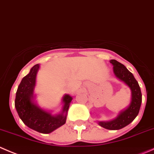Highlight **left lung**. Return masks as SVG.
Here are the masks:
<instances>
[{"label":"left lung","instance_id":"obj_1","mask_svg":"<svg viewBox=\"0 0 154 154\" xmlns=\"http://www.w3.org/2000/svg\"><path fill=\"white\" fill-rule=\"evenodd\" d=\"M110 63L113 65L114 73L118 79L123 81L132 91V99L129 107L121 112L115 119L108 122H99L102 127L111 130L122 129L130 124L136 118L139 112L141 104V92L138 82L135 80L132 72L125 66L116 60H111Z\"/></svg>","mask_w":154,"mask_h":154}]
</instances>
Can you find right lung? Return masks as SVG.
<instances>
[{
  "mask_svg": "<svg viewBox=\"0 0 154 154\" xmlns=\"http://www.w3.org/2000/svg\"><path fill=\"white\" fill-rule=\"evenodd\" d=\"M39 68L36 64L22 79L16 91L15 107L19 118L29 128L41 133H50L66 123V113L72 98L68 94L63 97V108L61 114L53 116L38 107L33 102L36 76Z\"/></svg>",
  "mask_w": 154,
  "mask_h": 154,
  "instance_id": "right-lung-1",
  "label": "right lung"
}]
</instances>
